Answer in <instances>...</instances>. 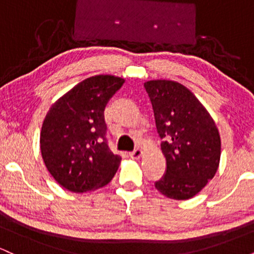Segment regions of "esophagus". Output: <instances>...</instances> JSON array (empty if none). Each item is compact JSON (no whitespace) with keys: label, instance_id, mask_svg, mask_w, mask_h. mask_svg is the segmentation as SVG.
Segmentation results:
<instances>
[{"label":"esophagus","instance_id":"obj_1","mask_svg":"<svg viewBox=\"0 0 254 254\" xmlns=\"http://www.w3.org/2000/svg\"><path fill=\"white\" fill-rule=\"evenodd\" d=\"M142 150L141 149H135L133 151H131V153H129V156L131 157V159H133V160H137V159H139V157L142 156Z\"/></svg>","mask_w":254,"mask_h":254}]
</instances>
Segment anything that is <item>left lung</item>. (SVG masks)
Here are the masks:
<instances>
[{"instance_id": "left-lung-1", "label": "left lung", "mask_w": 254, "mask_h": 254, "mask_svg": "<svg viewBox=\"0 0 254 254\" xmlns=\"http://www.w3.org/2000/svg\"><path fill=\"white\" fill-rule=\"evenodd\" d=\"M144 88L153 105L166 174L157 191L172 199H190L216 173L221 138L214 119L190 89L170 80H151Z\"/></svg>"}]
</instances>
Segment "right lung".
I'll list each match as a JSON object with an SVG mask.
<instances>
[{"mask_svg":"<svg viewBox=\"0 0 254 254\" xmlns=\"http://www.w3.org/2000/svg\"><path fill=\"white\" fill-rule=\"evenodd\" d=\"M124 78L95 75L81 81L46 113L40 150L48 171L66 190L82 193L107 185L122 157L106 141L104 111Z\"/></svg>","mask_w":254,"mask_h":254,"instance_id":"right-lung-1","label":"right lung"}]
</instances>
